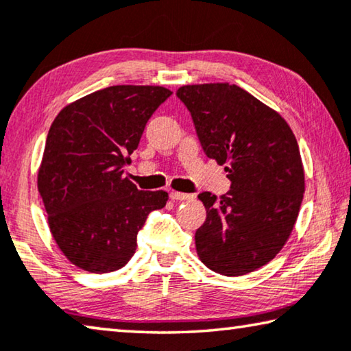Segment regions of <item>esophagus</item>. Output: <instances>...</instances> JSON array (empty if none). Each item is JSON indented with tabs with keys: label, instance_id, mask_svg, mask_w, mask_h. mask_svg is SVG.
I'll return each mask as SVG.
<instances>
[{
	"label": "esophagus",
	"instance_id": "34e87169",
	"mask_svg": "<svg viewBox=\"0 0 351 351\" xmlns=\"http://www.w3.org/2000/svg\"><path fill=\"white\" fill-rule=\"evenodd\" d=\"M170 198L175 202H192L195 195L193 193H182V192H170Z\"/></svg>",
	"mask_w": 351,
	"mask_h": 351
}]
</instances>
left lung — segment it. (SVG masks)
Instances as JSON below:
<instances>
[{
    "instance_id": "8db88e82",
    "label": "left lung",
    "mask_w": 351,
    "mask_h": 351,
    "mask_svg": "<svg viewBox=\"0 0 351 351\" xmlns=\"http://www.w3.org/2000/svg\"><path fill=\"white\" fill-rule=\"evenodd\" d=\"M208 158L225 165L231 189L199 193L206 221L195 232L202 263L241 276L265 265L285 247L304 193L297 138L282 117L236 84L182 86L176 92Z\"/></svg>"
}]
</instances>
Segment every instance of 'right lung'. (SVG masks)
Listing matches in <instances>:
<instances>
[{
  "label": "right lung",
  "instance_id": "add662e5",
  "mask_svg": "<svg viewBox=\"0 0 351 351\" xmlns=\"http://www.w3.org/2000/svg\"><path fill=\"white\" fill-rule=\"evenodd\" d=\"M171 95L160 86H112L60 110L37 175L48 226L65 258L90 274L123 267L164 191L143 192L123 178L147 121Z\"/></svg>",
  "mask_w": 351,
  "mask_h": 351
}]
</instances>
